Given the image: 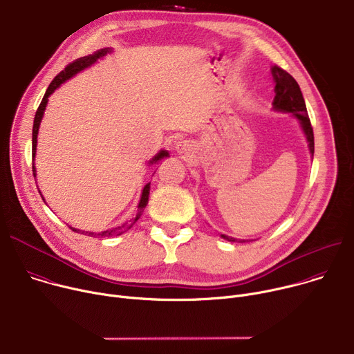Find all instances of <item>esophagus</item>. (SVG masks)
<instances>
[{"label":"esophagus","instance_id":"esophagus-1","mask_svg":"<svg viewBox=\"0 0 354 354\" xmlns=\"http://www.w3.org/2000/svg\"><path fill=\"white\" fill-rule=\"evenodd\" d=\"M176 151L179 153H189L192 151V144L189 141H179L176 144Z\"/></svg>","mask_w":354,"mask_h":354}]
</instances>
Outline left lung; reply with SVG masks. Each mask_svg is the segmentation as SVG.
Listing matches in <instances>:
<instances>
[{"label": "left lung", "mask_w": 354, "mask_h": 354, "mask_svg": "<svg viewBox=\"0 0 354 354\" xmlns=\"http://www.w3.org/2000/svg\"><path fill=\"white\" fill-rule=\"evenodd\" d=\"M272 76L275 80V99L272 102L274 109L279 110V111L292 113L301 121L304 133L309 142V151L313 156V151H315L313 128L310 125V120H309V115L306 111L305 100H304L302 91L299 88V84L286 71H283L282 68H279L277 65H274V68H272ZM221 237L229 240V241H237L236 239H230L224 234H221ZM240 243H244V241H240Z\"/></svg>", "instance_id": "8db88e82"}]
</instances>
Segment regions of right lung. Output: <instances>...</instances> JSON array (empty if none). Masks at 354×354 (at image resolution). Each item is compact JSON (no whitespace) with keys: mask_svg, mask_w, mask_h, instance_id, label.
I'll return each instance as SVG.
<instances>
[{"mask_svg":"<svg viewBox=\"0 0 354 354\" xmlns=\"http://www.w3.org/2000/svg\"><path fill=\"white\" fill-rule=\"evenodd\" d=\"M109 52H110V49H109V48H104V49H100V50H97V52L93 53V55L83 56V57H79V59L73 60L72 63H69V65H68L65 69H63V71L50 82L48 90H46V93H45V95H44V99H42V102H41V104H39V107H38V110H37V114H35V118H34V127H32V158H35L38 130H39V124H41V120H42V115H44V111H45V107H46L49 95H50L63 82H66L68 79H71L72 76H75V75L79 73L80 71H83V69H86L87 66L93 65V63H94L95 60L103 57V56L107 55ZM165 156H168V152H167V151H160L155 158H152L151 164L158 162L159 159H162V158H165ZM32 171H34V176H35V167H34V164H32ZM149 185H151V183L145 185V187H144V190H142V196H141V201H140V205H138V212H137V216H136L134 220H131L130 223H125V224H122V226H118V227H115V229H111V230H106V232H102V233L86 232V234L91 236V237H95V236H97V237H111V236H120V234L124 233L125 230L133 227V224L140 218V216L142 214L144 209H145L147 205H148L149 190H151V186H149ZM39 194H41V192H39ZM42 199H44V198H42ZM71 229H72L73 232L79 233V230H76V229H73V227H71ZM82 234H84V232H82Z\"/></svg>","mask_w":354,"mask_h":354,"instance_id":"obj_1","label":"right lung"}]
</instances>
